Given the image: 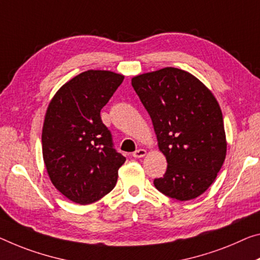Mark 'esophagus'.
Returning a JSON list of instances; mask_svg holds the SVG:
<instances>
[{"label": "esophagus", "mask_w": 260, "mask_h": 260, "mask_svg": "<svg viewBox=\"0 0 260 260\" xmlns=\"http://www.w3.org/2000/svg\"><path fill=\"white\" fill-rule=\"evenodd\" d=\"M146 154H147V150L141 149V148H140V149L135 150L133 154H132V156H133V157H135V158H141V157H145Z\"/></svg>", "instance_id": "esophagus-1"}]
</instances>
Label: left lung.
Listing matches in <instances>:
<instances>
[{
	"label": "left lung",
	"mask_w": 260,
	"mask_h": 260,
	"mask_svg": "<svg viewBox=\"0 0 260 260\" xmlns=\"http://www.w3.org/2000/svg\"><path fill=\"white\" fill-rule=\"evenodd\" d=\"M149 113L166 174L154 180L163 194L196 199L215 180L226 154L223 117L211 90L182 69L167 67L132 78Z\"/></svg>",
	"instance_id": "left-lung-1"
}]
</instances>
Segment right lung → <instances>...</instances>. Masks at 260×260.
<instances>
[{
  "label": "right lung",
  "instance_id": "right-lung-1",
  "mask_svg": "<svg viewBox=\"0 0 260 260\" xmlns=\"http://www.w3.org/2000/svg\"><path fill=\"white\" fill-rule=\"evenodd\" d=\"M122 81L123 75L110 71H86L61 86L48 104L44 162L55 188L76 204H92L112 191L126 160L101 118Z\"/></svg>",
  "mask_w": 260,
  "mask_h": 260
}]
</instances>
